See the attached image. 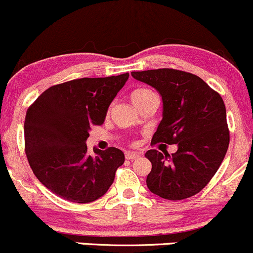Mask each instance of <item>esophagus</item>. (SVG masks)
Here are the masks:
<instances>
[{
	"label": "esophagus",
	"mask_w": 253,
	"mask_h": 253,
	"mask_svg": "<svg viewBox=\"0 0 253 253\" xmlns=\"http://www.w3.org/2000/svg\"><path fill=\"white\" fill-rule=\"evenodd\" d=\"M140 157V154L138 153H135V152H126V158L127 160H135L136 158Z\"/></svg>",
	"instance_id": "esophagus-1"
}]
</instances>
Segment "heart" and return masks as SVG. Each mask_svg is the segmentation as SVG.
<instances>
[{
  "mask_svg": "<svg viewBox=\"0 0 253 253\" xmlns=\"http://www.w3.org/2000/svg\"><path fill=\"white\" fill-rule=\"evenodd\" d=\"M152 94H154V93L152 90H149V89H146V88L135 89V90L131 93V100L135 105V104H137V102L142 101L145 97H147Z\"/></svg>",
  "mask_w": 253,
  "mask_h": 253,
  "instance_id": "1",
  "label": "heart"
}]
</instances>
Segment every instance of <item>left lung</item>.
Wrapping results in <instances>:
<instances>
[{
    "mask_svg": "<svg viewBox=\"0 0 253 253\" xmlns=\"http://www.w3.org/2000/svg\"><path fill=\"white\" fill-rule=\"evenodd\" d=\"M131 76L162 96L163 119L152 143L178 147L171 156L157 149L146 152L152 163L148 189L169 200L193 197L213 177L229 146L223 99L202 78L180 70H148Z\"/></svg>",
    "mask_w": 253,
    "mask_h": 253,
    "instance_id": "left-lung-1",
    "label": "left lung"
}]
</instances>
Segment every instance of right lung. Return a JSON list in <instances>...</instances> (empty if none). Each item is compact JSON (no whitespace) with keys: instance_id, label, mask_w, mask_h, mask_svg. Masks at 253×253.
Instances as JSON below:
<instances>
[{"instance_id":"1","label":"right lung","mask_w":253,"mask_h":253,"mask_svg":"<svg viewBox=\"0 0 253 253\" xmlns=\"http://www.w3.org/2000/svg\"><path fill=\"white\" fill-rule=\"evenodd\" d=\"M129 73L80 78L50 86L28 108L24 124L25 153L35 176L69 202L86 204L101 198L124 163L121 149L94 148L85 141L93 126H101L108 106Z\"/></svg>"}]
</instances>
